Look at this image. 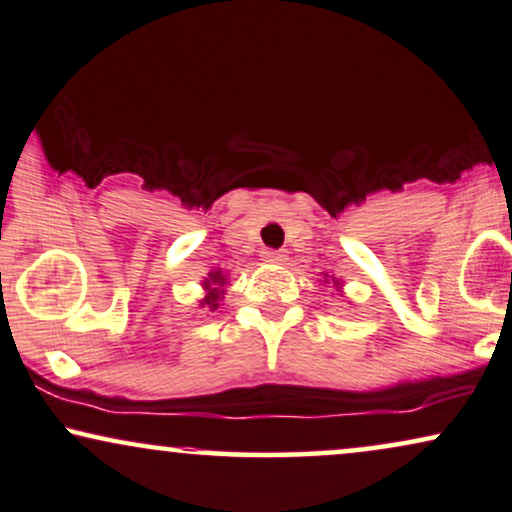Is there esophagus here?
<instances>
[{"mask_svg": "<svg viewBox=\"0 0 512 512\" xmlns=\"http://www.w3.org/2000/svg\"><path fill=\"white\" fill-rule=\"evenodd\" d=\"M262 260L269 262V264H283V262H286V255H283V250L267 248V250H262Z\"/></svg>", "mask_w": 512, "mask_h": 512, "instance_id": "34e87169", "label": "esophagus"}]
</instances>
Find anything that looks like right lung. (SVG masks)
<instances>
[{"instance_id": "obj_1", "label": "right lung", "mask_w": 512, "mask_h": 512, "mask_svg": "<svg viewBox=\"0 0 512 512\" xmlns=\"http://www.w3.org/2000/svg\"><path fill=\"white\" fill-rule=\"evenodd\" d=\"M224 281H226V278L222 276V271H212V274H210V281H205V288H208L210 293H208V297H205V300L200 302V304H208L210 309H217L219 295H222V290H219L217 286H224ZM210 282L213 283L212 287L209 286Z\"/></svg>"}]
</instances>
